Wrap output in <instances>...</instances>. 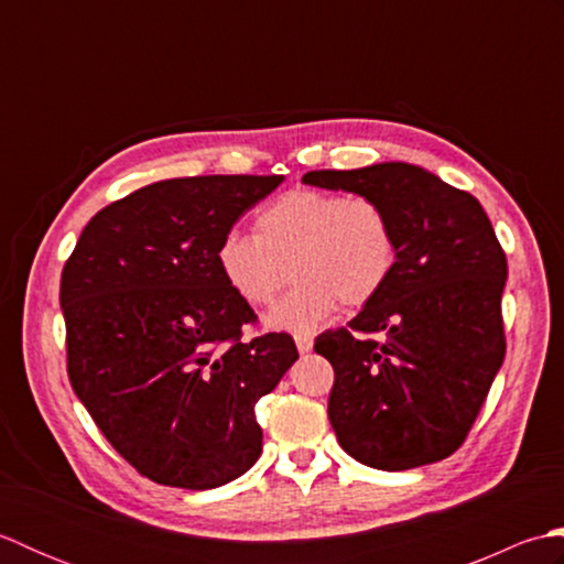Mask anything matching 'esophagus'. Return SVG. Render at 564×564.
<instances>
[{"label": "esophagus", "instance_id": "34e87169", "mask_svg": "<svg viewBox=\"0 0 564 564\" xmlns=\"http://www.w3.org/2000/svg\"><path fill=\"white\" fill-rule=\"evenodd\" d=\"M313 337H310V334H297L295 337V346H297V351L301 354H310L313 351Z\"/></svg>", "mask_w": 564, "mask_h": 564}]
</instances>
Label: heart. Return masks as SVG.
Returning a JSON list of instances; mask_svg holds the SVG:
<instances>
[{
  "instance_id": "1",
  "label": "heart",
  "mask_w": 564,
  "mask_h": 564,
  "mask_svg": "<svg viewBox=\"0 0 564 564\" xmlns=\"http://www.w3.org/2000/svg\"><path fill=\"white\" fill-rule=\"evenodd\" d=\"M398 235L386 208L366 196L295 188L254 218V235L230 230L215 247L223 281L247 305H267L291 279L295 289L271 307L267 325L313 332L329 315L364 307L398 269Z\"/></svg>"
}]
</instances>
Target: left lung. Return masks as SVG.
I'll return each mask as SVG.
<instances>
[{
	"label": "left lung",
	"mask_w": 564,
	"mask_h": 564,
	"mask_svg": "<svg viewBox=\"0 0 564 564\" xmlns=\"http://www.w3.org/2000/svg\"><path fill=\"white\" fill-rule=\"evenodd\" d=\"M303 184L380 203L400 249L386 291L349 329L315 339L334 368L327 414L339 446L388 473L448 458L507 351V257L492 223L467 191L406 162L307 172Z\"/></svg>",
	"instance_id": "obj_1"
}]
</instances>
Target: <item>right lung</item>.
Returning a JSON list of instances; mask_svg holds the SVG:
<instances>
[{"instance_id": "1", "label": "right lung", "mask_w": 564, "mask_h": 564, "mask_svg": "<svg viewBox=\"0 0 564 564\" xmlns=\"http://www.w3.org/2000/svg\"><path fill=\"white\" fill-rule=\"evenodd\" d=\"M283 176H186L99 210L59 281L67 373L111 446L152 482L213 489L261 455L254 404L285 376L289 334L242 341L257 315L215 247Z\"/></svg>"}]
</instances>
